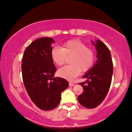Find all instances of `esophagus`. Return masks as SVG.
I'll return each instance as SVG.
<instances>
[{"mask_svg":"<svg viewBox=\"0 0 132 132\" xmlns=\"http://www.w3.org/2000/svg\"><path fill=\"white\" fill-rule=\"evenodd\" d=\"M69 86H75V83H74V82H69Z\"/></svg>","mask_w":132,"mask_h":132,"instance_id":"obj_1","label":"esophagus"}]
</instances>
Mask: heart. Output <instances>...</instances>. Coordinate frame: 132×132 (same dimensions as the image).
Masks as SVG:
<instances>
[{"label":"heart","mask_w":132,"mask_h":132,"mask_svg":"<svg viewBox=\"0 0 132 132\" xmlns=\"http://www.w3.org/2000/svg\"><path fill=\"white\" fill-rule=\"evenodd\" d=\"M69 65L60 69L58 74L62 77L73 80L81 72H86L92 68L95 60L93 50L87 47L80 40L73 39L62 45L61 48L53 47L51 51V57L56 65L61 66L64 64L67 57H70Z\"/></svg>","instance_id":"obj_1"}]
</instances>
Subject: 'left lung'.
I'll list each match as a JSON object with an SVG mask.
<instances>
[{"label": "left lung", "mask_w": 132, "mask_h": 132, "mask_svg": "<svg viewBox=\"0 0 132 132\" xmlns=\"http://www.w3.org/2000/svg\"><path fill=\"white\" fill-rule=\"evenodd\" d=\"M97 51V61L83 78L86 81L79 83L83 93L78 101L87 108H94L104 101L110 88L113 74V62L110 51L100 40L93 42Z\"/></svg>", "instance_id": "obj_1"}]
</instances>
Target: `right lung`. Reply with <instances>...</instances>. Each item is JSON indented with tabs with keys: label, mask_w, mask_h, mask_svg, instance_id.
<instances>
[{
	"label": "right lung",
	"mask_w": 132,
	"mask_h": 132,
	"mask_svg": "<svg viewBox=\"0 0 132 132\" xmlns=\"http://www.w3.org/2000/svg\"><path fill=\"white\" fill-rule=\"evenodd\" d=\"M54 40L41 38L31 43L24 51L21 64L22 77L29 97L37 107L49 111L59 105L61 93L69 82L54 77L56 71L51 57Z\"/></svg>",
	"instance_id": "right-lung-1"
}]
</instances>
